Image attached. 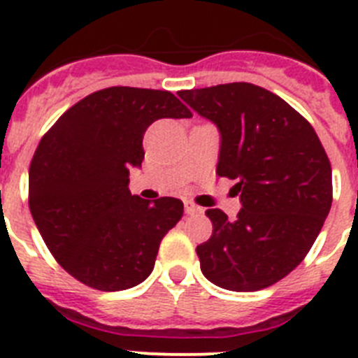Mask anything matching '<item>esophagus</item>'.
Instances as JSON below:
<instances>
[{"label": "esophagus", "mask_w": 358, "mask_h": 358, "mask_svg": "<svg viewBox=\"0 0 358 358\" xmlns=\"http://www.w3.org/2000/svg\"><path fill=\"white\" fill-rule=\"evenodd\" d=\"M185 211L188 215H197V213H202V208H199L197 204H194V202L186 201L185 202Z\"/></svg>", "instance_id": "esophagus-1"}]
</instances>
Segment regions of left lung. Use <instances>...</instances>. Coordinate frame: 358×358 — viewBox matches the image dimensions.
I'll use <instances>...</instances> for the list:
<instances>
[{
	"label": "left lung",
	"instance_id": "8db88e82",
	"mask_svg": "<svg viewBox=\"0 0 358 358\" xmlns=\"http://www.w3.org/2000/svg\"><path fill=\"white\" fill-rule=\"evenodd\" d=\"M220 134L217 173L236 179L242 210H208L202 274L226 290L274 285L301 264L331 208V166L317 134L278 94L249 82L179 91Z\"/></svg>",
	"mask_w": 358,
	"mask_h": 358
}]
</instances>
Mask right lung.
Returning a JSON list of instances; mask_svg holds the SVG:
<instances>
[{"label":"right lung","instance_id":"obj_1","mask_svg":"<svg viewBox=\"0 0 358 358\" xmlns=\"http://www.w3.org/2000/svg\"><path fill=\"white\" fill-rule=\"evenodd\" d=\"M192 113L170 91L107 87L68 109L37 147L28 172L30 211L50 252L84 285L116 292L150 276L182 202L129 192L143 136L161 118Z\"/></svg>","mask_w":358,"mask_h":358}]
</instances>
